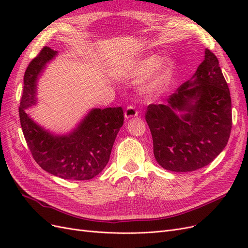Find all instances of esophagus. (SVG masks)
Here are the masks:
<instances>
[{"mask_svg": "<svg viewBox=\"0 0 248 248\" xmlns=\"http://www.w3.org/2000/svg\"><path fill=\"white\" fill-rule=\"evenodd\" d=\"M139 115V111L136 109V108H133L132 106H129L127 107L126 110H125V118L126 119H130V118H133V117H137Z\"/></svg>", "mask_w": 248, "mask_h": 248, "instance_id": "1", "label": "esophagus"}]
</instances>
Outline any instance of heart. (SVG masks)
Returning <instances> with one entry per match:
<instances>
[{
	"mask_svg": "<svg viewBox=\"0 0 248 248\" xmlns=\"http://www.w3.org/2000/svg\"><path fill=\"white\" fill-rule=\"evenodd\" d=\"M175 66L174 59L170 57H164L160 60L157 55H148L133 63L128 72L133 77H144L154 70L142 90L148 95H157L169 86Z\"/></svg>",
	"mask_w": 248,
	"mask_h": 248,
	"instance_id": "heart-1",
	"label": "heart"
}]
</instances>
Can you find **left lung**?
Wrapping results in <instances>:
<instances>
[{
	"mask_svg": "<svg viewBox=\"0 0 248 248\" xmlns=\"http://www.w3.org/2000/svg\"><path fill=\"white\" fill-rule=\"evenodd\" d=\"M146 121L156 161L171 171L206 167L227 146L232 129L230 90L218 59L208 48L191 79L168 98L150 104Z\"/></svg>",
	"mask_w": 248,
	"mask_h": 248,
	"instance_id": "1",
	"label": "left lung"
}]
</instances>
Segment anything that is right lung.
<instances>
[{
	"mask_svg": "<svg viewBox=\"0 0 248 248\" xmlns=\"http://www.w3.org/2000/svg\"><path fill=\"white\" fill-rule=\"evenodd\" d=\"M58 51L44 46L29 64L24 77L19 118L33 158L49 174L67 180H90L109 160L117 134L124 123L121 107L92 108L72 131L62 136L35 123L26 109L37 102V81Z\"/></svg>",
	"mask_w": 248,
	"mask_h": 248,
	"instance_id": "add662e5",
	"label": "right lung"
}]
</instances>
